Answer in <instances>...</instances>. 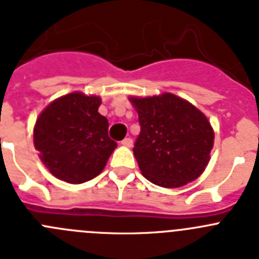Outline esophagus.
Segmentation results:
<instances>
[{
    "mask_svg": "<svg viewBox=\"0 0 259 259\" xmlns=\"http://www.w3.org/2000/svg\"><path fill=\"white\" fill-rule=\"evenodd\" d=\"M123 146H127V148H131L132 144H134V141H132V139H130V137H125L124 140H123L122 142H120Z\"/></svg>",
    "mask_w": 259,
    "mask_h": 259,
    "instance_id": "obj_1",
    "label": "esophagus"
}]
</instances>
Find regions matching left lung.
I'll use <instances>...</instances> for the list:
<instances>
[{
  "mask_svg": "<svg viewBox=\"0 0 259 259\" xmlns=\"http://www.w3.org/2000/svg\"><path fill=\"white\" fill-rule=\"evenodd\" d=\"M141 125L134 154L142 176L175 189L198 179L209 163L214 132L198 108L173 94L130 97Z\"/></svg>",
  "mask_w": 259,
  "mask_h": 259,
  "instance_id": "8db88e82",
  "label": "left lung"
}]
</instances>
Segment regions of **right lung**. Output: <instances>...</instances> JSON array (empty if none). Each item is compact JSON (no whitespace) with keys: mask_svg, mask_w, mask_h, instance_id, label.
<instances>
[{"mask_svg":"<svg viewBox=\"0 0 259 259\" xmlns=\"http://www.w3.org/2000/svg\"><path fill=\"white\" fill-rule=\"evenodd\" d=\"M101 99L72 92L52 101L35 120L33 142L45 167L59 180L83 184L100 175L117 142L99 113Z\"/></svg>","mask_w":259,"mask_h":259,"instance_id":"1","label":"right lung"}]
</instances>
